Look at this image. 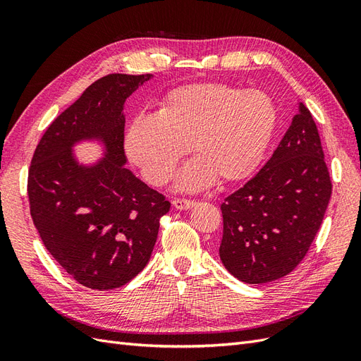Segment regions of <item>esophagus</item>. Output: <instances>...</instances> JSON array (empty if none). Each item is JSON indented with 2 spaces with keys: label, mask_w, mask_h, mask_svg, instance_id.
<instances>
[{
  "label": "esophagus",
  "mask_w": 361,
  "mask_h": 361,
  "mask_svg": "<svg viewBox=\"0 0 361 361\" xmlns=\"http://www.w3.org/2000/svg\"><path fill=\"white\" fill-rule=\"evenodd\" d=\"M194 204H195V202L194 200H188V199H174L173 200V206L176 207V209H180V211L191 209Z\"/></svg>",
  "instance_id": "obj_1"
}]
</instances>
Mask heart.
Returning <instances> with one entry per match:
<instances>
[{"label": "heart", "mask_w": 361, "mask_h": 361, "mask_svg": "<svg viewBox=\"0 0 361 361\" xmlns=\"http://www.w3.org/2000/svg\"><path fill=\"white\" fill-rule=\"evenodd\" d=\"M277 125L269 96L221 82L176 87L155 116H141L125 134V154L155 187L166 185L187 147L195 158L182 169L178 187L197 191L215 178L235 183L253 174Z\"/></svg>", "instance_id": "heart-1"}]
</instances>
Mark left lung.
<instances>
[{"label":"left lung","instance_id":"obj_1","mask_svg":"<svg viewBox=\"0 0 361 361\" xmlns=\"http://www.w3.org/2000/svg\"><path fill=\"white\" fill-rule=\"evenodd\" d=\"M331 188L318 128L300 102L268 162L221 204L226 269L248 285L288 276L307 255Z\"/></svg>","mask_w":361,"mask_h":361}]
</instances>
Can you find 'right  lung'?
<instances>
[{
	"instance_id": "1",
	"label": "right lung",
	"mask_w": 361,
	"mask_h": 361,
	"mask_svg": "<svg viewBox=\"0 0 361 361\" xmlns=\"http://www.w3.org/2000/svg\"><path fill=\"white\" fill-rule=\"evenodd\" d=\"M152 78L94 81L47 129L28 171L30 212L43 245L80 285H126L146 267L170 202L125 167V101ZM99 140L104 158L80 164L71 150Z\"/></svg>"
}]
</instances>
